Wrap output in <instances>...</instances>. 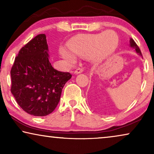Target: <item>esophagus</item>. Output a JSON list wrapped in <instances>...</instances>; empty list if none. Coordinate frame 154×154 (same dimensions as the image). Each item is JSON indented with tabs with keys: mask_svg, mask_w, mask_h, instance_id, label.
I'll return each instance as SVG.
<instances>
[{
	"mask_svg": "<svg viewBox=\"0 0 154 154\" xmlns=\"http://www.w3.org/2000/svg\"><path fill=\"white\" fill-rule=\"evenodd\" d=\"M83 71V68H78L75 70L74 73L75 74H79V73H81Z\"/></svg>",
	"mask_w": 154,
	"mask_h": 154,
	"instance_id": "34e87169",
	"label": "esophagus"
}]
</instances>
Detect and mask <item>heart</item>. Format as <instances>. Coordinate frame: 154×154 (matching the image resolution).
I'll return each instance as SVG.
<instances>
[{
	"mask_svg": "<svg viewBox=\"0 0 154 154\" xmlns=\"http://www.w3.org/2000/svg\"><path fill=\"white\" fill-rule=\"evenodd\" d=\"M119 39L114 31L108 30L94 34H81L72 38L68 43L69 50L62 48L60 54L69 64L76 61V57L90 54L92 61L100 62L109 57L116 49Z\"/></svg>",
	"mask_w": 154,
	"mask_h": 154,
	"instance_id": "1",
	"label": "heart"
}]
</instances>
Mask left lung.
Segmentation results:
<instances>
[{"label": "left lung", "instance_id": "8db88e82", "mask_svg": "<svg viewBox=\"0 0 154 154\" xmlns=\"http://www.w3.org/2000/svg\"><path fill=\"white\" fill-rule=\"evenodd\" d=\"M130 47H131V48H134V49L135 50L136 52H137V53L138 54H140V56H142V52H141V51H140V48H139L137 45L136 43L134 41V40L132 39V38H130Z\"/></svg>", "mask_w": 154, "mask_h": 154}]
</instances>
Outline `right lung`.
Here are the masks:
<instances>
[{
  "mask_svg": "<svg viewBox=\"0 0 154 154\" xmlns=\"http://www.w3.org/2000/svg\"><path fill=\"white\" fill-rule=\"evenodd\" d=\"M48 51L46 35H36L20 50L10 71L12 94L23 110L35 116H45L55 109L71 78L69 72L52 67Z\"/></svg>",
  "mask_w": 154,
  "mask_h": 154,
  "instance_id": "add662e5",
  "label": "right lung"
}]
</instances>
